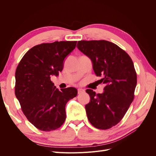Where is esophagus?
Masks as SVG:
<instances>
[{
    "label": "esophagus",
    "instance_id": "esophagus-1",
    "mask_svg": "<svg viewBox=\"0 0 156 156\" xmlns=\"http://www.w3.org/2000/svg\"><path fill=\"white\" fill-rule=\"evenodd\" d=\"M77 90H78V94H81L84 92V90L83 88H78Z\"/></svg>",
    "mask_w": 156,
    "mask_h": 156
}]
</instances>
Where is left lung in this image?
Segmentation results:
<instances>
[{
    "label": "left lung",
    "mask_w": 156,
    "mask_h": 156,
    "mask_svg": "<svg viewBox=\"0 0 156 156\" xmlns=\"http://www.w3.org/2000/svg\"><path fill=\"white\" fill-rule=\"evenodd\" d=\"M77 48L90 58L93 69L104 84V92H86L90 101L85 105L88 119L98 129H107L123 119L134 99L136 73L126 51L106 40L79 41Z\"/></svg>",
    "instance_id": "1"
}]
</instances>
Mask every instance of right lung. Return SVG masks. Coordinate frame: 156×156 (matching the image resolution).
I'll return each mask as SVG.
<instances>
[{"instance_id": "add662e5", "label": "right lung", "mask_w": 156, "mask_h": 156, "mask_svg": "<svg viewBox=\"0 0 156 156\" xmlns=\"http://www.w3.org/2000/svg\"><path fill=\"white\" fill-rule=\"evenodd\" d=\"M77 41H61L33 47L23 56L16 71L15 94L32 124L44 131L58 129L66 120L67 102L76 97L73 87L58 90L51 81L58 76L64 60Z\"/></svg>"}]
</instances>
